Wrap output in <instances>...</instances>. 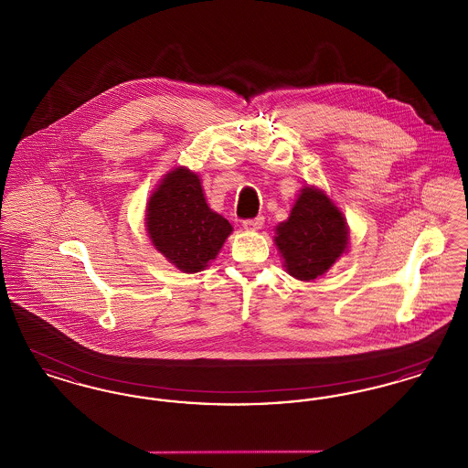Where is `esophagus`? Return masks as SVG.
Instances as JSON below:
<instances>
[{
  "label": "esophagus",
  "instance_id": "1",
  "mask_svg": "<svg viewBox=\"0 0 468 468\" xmlns=\"http://www.w3.org/2000/svg\"><path fill=\"white\" fill-rule=\"evenodd\" d=\"M263 224H265V218L260 216L256 219H247V221H244V228L249 229V231H258V229L263 228Z\"/></svg>",
  "mask_w": 468,
  "mask_h": 468
}]
</instances>
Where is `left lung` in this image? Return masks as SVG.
Listing matches in <instances>:
<instances>
[{
  "mask_svg": "<svg viewBox=\"0 0 468 468\" xmlns=\"http://www.w3.org/2000/svg\"><path fill=\"white\" fill-rule=\"evenodd\" d=\"M349 226L335 201L315 186H303L290 218L275 226L273 242L282 267L298 281L324 275L349 250Z\"/></svg>",
  "mask_w": 468,
  "mask_h": 468,
  "instance_id": "8db88e82",
  "label": "left lung"
}]
</instances>
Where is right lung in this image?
I'll return each instance as SVG.
<instances>
[{
    "label": "right lung",
    "instance_id": "obj_1",
    "mask_svg": "<svg viewBox=\"0 0 468 468\" xmlns=\"http://www.w3.org/2000/svg\"><path fill=\"white\" fill-rule=\"evenodd\" d=\"M145 231L166 261L184 273H197L218 258L233 226L208 207L200 176L176 166L147 200Z\"/></svg>",
    "mask_w": 468,
    "mask_h": 468
}]
</instances>
